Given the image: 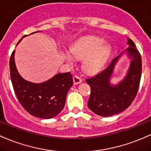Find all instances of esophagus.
I'll list each match as a JSON object with an SVG mask.
<instances>
[{"instance_id":"1","label":"esophagus","mask_w":151,"mask_h":151,"mask_svg":"<svg viewBox=\"0 0 151 151\" xmlns=\"http://www.w3.org/2000/svg\"><path fill=\"white\" fill-rule=\"evenodd\" d=\"M73 82H74V84H78L82 82V79L80 77H79L78 76L75 75L74 77H73Z\"/></svg>"}]
</instances>
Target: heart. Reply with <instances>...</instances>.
<instances>
[{
  "instance_id": "obj_1",
  "label": "heart",
  "mask_w": 151,
  "mask_h": 151,
  "mask_svg": "<svg viewBox=\"0 0 151 151\" xmlns=\"http://www.w3.org/2000/svg\"><path fill=\"white\" fill-rule=\"evenodd\" d=\"M103 44V40L97 37L82 38L73 44L71 53L77 59L86 57L84 68L89 72L99 71L107 62L110 54V47ZM64 57L67 62L72 64L73 58L69 53L64 54Z\"/></svg>"
}]
</instances>
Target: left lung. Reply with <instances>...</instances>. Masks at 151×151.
<instances>
[{"label": "left lung", "instance_id": "8db88e82", "mask_svg": "<svg viewBox=\"0 0 151 151\" xmlns=\"http://www.w3.org/2000/svg\"><path fill=\"white\" fill-rule=\"evenodd\" d=\"M127 44L129 47L115 58L106 69L86 79L91 87L87 105L97 115L109 117L120 113L130 105L136 96L141 77V56L129 38ZM124 52L130 59V66L125 77L117 84L112 85L110 81L115 65Z\"/></svg>", "mask_w": 151, "mask_h": 151}]
</instances>
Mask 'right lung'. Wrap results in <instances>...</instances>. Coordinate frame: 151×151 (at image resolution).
Wrapping results in <instances>:
<instances>
[{"mask_svg":"<svg viewBox=\"0 0 151 151\" xmlns=\"http://www.w3.org/2000/svg\"><path fill=\"white\" fill-rule=\"evenodd\" d=\"M14 56L15 51L10 59V72L14 92L21 105L34 117L50 119L57 116L64 108L67 92L73 85L72 74L70 72L58 73L44 82H29L18 72Z\"/></svg>","mask_w":151,"mask_h":151,"instance_id":"1","label":"right lung"}]
</instances>
